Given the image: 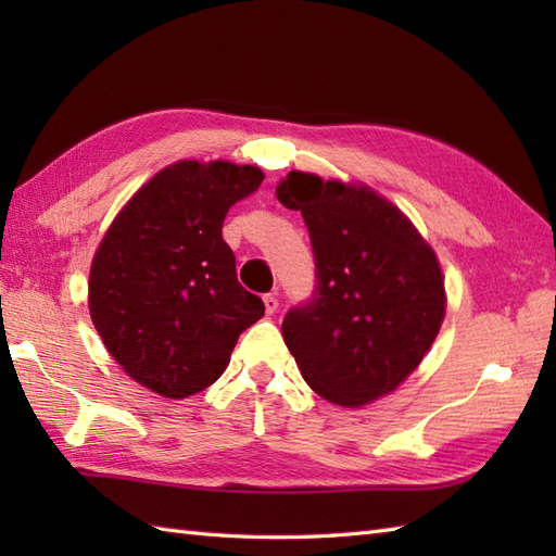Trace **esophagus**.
Segmentation results:
<instances>
[{
    "label": "esophagus",
    "instance_id": "obj_1",
    "mask_svg": "<svg viewBox=\"0 0 556 556\" xmlns=\"http://www.w3.org/2000/svg\"><path fill=\"white\" fill-rule=\"evenodd\" d=\"M263 301H265V308H267V313H269V315L279 308V299H277V293H265Z\"/></svg>",
    "mask_w": 556,
    "mask_h": 556
}]
</instances>
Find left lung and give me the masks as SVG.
<instances>
[{"instance_id": "1", "label": "left lung", "mask_w": 556, "mask_h": 556, "mask_svg": "<svg viewBox=\"0 0 556 556\" xmlns=\"http://www.w3.org/2000/svg\"><path fill=\"white\" fill-rule=\"evenodd\" d=\"M279 203L301 210L315 289L281 323L303 380L339 406L389 394L418 368L444 320L432 248L370 188L289 172Z\"/></svg>"}]
</instances>
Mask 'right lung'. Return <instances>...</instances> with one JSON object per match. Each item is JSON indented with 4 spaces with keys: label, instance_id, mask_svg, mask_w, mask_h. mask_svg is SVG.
Instances as JSON below:
<instances>
[{
    "label": "right lung",
    "instance_id": "1",
    "mask_svg": "<svg viewBox=\"0 0 556 556\" xmlns=\"http://www.w3.org/2000/svg\"><path fill=\"white\" fill-rule=\"evenodd\" d=\"M257 167L176 162L128 200L90 267V317L112 358L167 399L203 392L229 365L265 303L236 277L222 239L233 203L263 184Z\"/></svg>",
    "mask_w": 556,
    "mask_h": 556
}]
</instances>
